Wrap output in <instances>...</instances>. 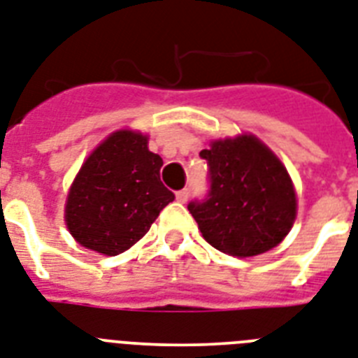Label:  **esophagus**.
<instances>
[{"label":"esophagus","instance_id":"esophagus-1","mask_svg":"<svg viewBox=\"0 0 358 358\" xmlns=\"http://www.w3.org/2000/svg\"><path fill=\"white\" fill-rule=\"evenodd\" d=\"M176 197L179 203H186V201H188V197H190V190H188V188H185V190H179L176 194Z\"/></svg>","mask_w":358,"mask_h":358}]
</instances>
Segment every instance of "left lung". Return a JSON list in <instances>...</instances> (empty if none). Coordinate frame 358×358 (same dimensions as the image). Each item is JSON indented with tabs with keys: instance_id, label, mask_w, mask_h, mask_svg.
I'll return each instance as SVG.
<instances>
[{
	"instance_id": "8db88e82",
	"label": "left lung",
	"mask_w": 358,
	"mask_h": 358,
	"mask_svg": "<svg viewBox=\"0 0 358 358\" xmlns=\"http://www.w3.org/2000/svg\"><path fill=\"white\" fill-rule=\"evenodd\" d=\"M199 157L208 164L210 190L188 210L203 238L236 258L282 243L296 217V194L282 161L254 135L212 141Z\"/></svg>"
}]
</instances>
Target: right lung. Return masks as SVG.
<instances>
[{
  "label": "right lung",
  "instance_id": "right-lung-1",
  "mask_svg": "<svg viewBox=\"0 0 358 358\" xmlns=\"http://www.w3.org/2000/svg\"><path fill=\"white\" fill-rule=\"evenodd\" d=\"M162 159L148 137L111 133L76 173L66 203V225L82 247L106 256L128 250L176 199L161 182Z\"/></svg>",
  "mask_w": 358,
  "mask_h": 358
}]
</instances>
